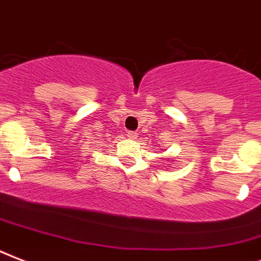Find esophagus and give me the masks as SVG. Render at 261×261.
I'll return each instance as SVG.
<instances>
[{
  "label": "esophagus",
  "instance_id": "34e87169",
  "mask_svg": "<svg viewBox=\"0 0 261 261\" xmlns=\"http://www.w3.org/2000/svg\"><path fill=\"white\" fill-rule=\"evenodd\" d=\"M137 133L136 132H128V137L129 139H136Z\"/></svg>",
  "mask_w": 261,
  "mask_h": 261
}]
</instances>
